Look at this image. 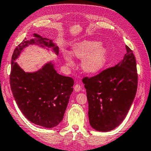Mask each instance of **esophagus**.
I'll list each match as a JSON object with an SVG mask.
<instances>
[{
	"mask_svg": "<svg viewBox=\"0 0 151 151\" xmlns=\"http://www.w3.org/2000/svg\"><path fill=\"white\" fill-rule=\"evenodd\" d=\"M81 87L79 84H76L75 85V87H74V89H75V91L76 92H78L79 91H81Z\"/></svg>",
	"mask_w": 151,
	"mask_h": 151,
	"instance_id": "obj_1",
	"label": "esophagus"
}]
</instances>
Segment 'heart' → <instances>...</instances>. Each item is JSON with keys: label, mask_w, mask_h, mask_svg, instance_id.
Listing matches in <instances>:
<instances>
[{"label": "heart", "mask_w": 151, "mask_h": 151, "mask_svg": "<svg viewBox=\"0 0 151 151\" xmlns=\"http://www.w3.org/2000/svg\"><path fill=\"white\" fill-rule=\"evenodd\" d=\"M72 52L77 58L82 59L81 67L87 73H96L106 65L107 51L99 43L93 41H83L74 44ZM63 55L66 65L73 66V60L70 53L63 51Z\"/></svg>", "instance_id": "1"}]
</instances>
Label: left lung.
<instances>
[{"label":"left lung","instance_id":"1","mask_svg":"<svg viewBox=\"0 0 151 151\" xmlns=\"http://www.w3.org/2000/svg\"><path fill=\"white\" fill-rule=\"evenodd\" d=\"M116 66L82 79L87 92L90 125L97 131L113 130L122 123L134 99L138 87L136 62L132 50Z\"/></svg>","mask_w":151,"mask_h":151}]
</instances>
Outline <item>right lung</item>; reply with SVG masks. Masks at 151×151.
<instances>
[{"label":"right lung","mask_w":151,"mask_h":151,"mask_svg":"<svg viewBox=\"0 0 151 151\" xmlns=\"http://www.w3.org/2000/svg\"><path fill=\"white\" fill-rule=\"evenodd\" d=\"M37 41L45 46L53 47L58 54V47L46 38L34 33ZM35 40L26 38L16 47L12 56L10 85L13 97L21 112L28 120L43 127L54 128L63 120L70 95L73 91L74 80L57 73L51 63L33 73H25L15 63L21 51Z\"/></svg>","instance_id":"obj_1"}]
</instances>
